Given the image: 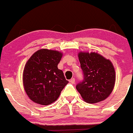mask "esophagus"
Segmentation results:
<instances>
[{
    "mask_svg": "<svg viewBox=\"0 0 133 133\" xmlns=\"http://www.w3.org/2000/svg\"><path fill=\"white\" fill-rule=\"evenodd\" d=\"M75 78H72V79H71V80H70V83H71L74 84V83H75Z\"/></svg>",
    "mask_w": 133,
    "mask_h": 133,
    "instance_id": "esophagus-1",
    "label": "esophagus"
}]
</instances>
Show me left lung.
I'll return each mask as SVG.
<instances>
[{"label": "left lung", "mask_w": 133, "mask_h": 133, "mask_svg": "<svg viewBox=\"0 0 133 133\" xmlns=\"http://www.w3.org/2000/svg\"><path fill=\"white\" fill-rule=\"evenodd\" d=\"M78 57L84 80L77 85L76 89L84 101L95 104L107 98L115 82V69L111 61L95 52H80Z\"/></svg>", "instance_id": "8db88e82"}]
</instances>
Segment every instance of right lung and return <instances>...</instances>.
<instances>
[{
  "mask_svg": "<svg viewBox=\"0 0 133 133\" xmlns=\"http://www.w3.org/2000/svg\"><path fill=\"white\" fill-rule=\"evenodd\" d=\"M62 55L61 52L43 48L27 60L23 72V85L33 102L43 106L52 104L69 83L58 68Z\"/></svg>",
  "mask_w": 133,
  "mask_h": 133,
  "instance_id": "right-lung-1",
  "label": "right lung"
}]
</instances>
